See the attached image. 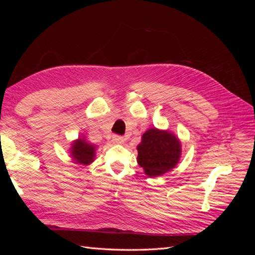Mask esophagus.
<instances>
[{
    "instance_id": "obj_1",
    "label": "esophagus",
    "mask_w": 255,
    "mask_h": 255,
    "mask_svg": "<svg viewBox=\"0 0 255 255\" xmlns=\"http://www.w3.org/2000/svg\"><path fill=\"white\" fill-rule=\"evenodd\" d=\"M125 138H123L122 136H119V135H114L113 136V142L116 143V144H121L125 142Z\"/></svg>"
}]
</instances>
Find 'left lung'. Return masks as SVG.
<instances>
[{
    "label": "left lung",
    "instance_id": "left-lung-1",
    "mask_svg": "<svg viewBox=\"0 0 255 255\" xmlns=\"http://www.w3.org/2000/svg\"><path fill=\"white\" fill-rule=\"evenodd\" d=\"M138 165L148 176H158L173 169L181 157V142L169 130L149 128L137 145Z\"/></svg>",
    "mask_w": 255,
    "mask_h": 255
}]
</instances>
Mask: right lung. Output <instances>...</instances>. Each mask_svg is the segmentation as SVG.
I'll return each instance as SVG.
<instances>
[{
	"instance_id": "obj_1",
	"label": "right lung",
	"mask_w": 255,
	"mask_h": 255,
	"mask_svg": "<svg viewBox=\"0 0 255 255\" xmlns=\"http://www.w3.org/2000/svg\"><path fill=\"white\" fill-rule=\"evenodd\" d=\"M70 154L74 163L87 166L95 160L96 145L86 141L84 137L73 141Z\"/></svg>"
}]
</instances>
